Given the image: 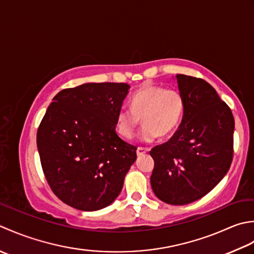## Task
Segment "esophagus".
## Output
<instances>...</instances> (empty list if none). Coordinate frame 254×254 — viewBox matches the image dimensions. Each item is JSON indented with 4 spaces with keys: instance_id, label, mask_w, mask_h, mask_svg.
I'll list each match as a JSON object with an SVG mask.
<instances>
[{
    "instance_id": "obj_1",
    "label": "esophagus",
    "mask_w": 254,
    "mask_h": 254,
    "mask_svg": "<svg viewBox=\"0 0 254 254\" xmlns=\"http://www.w3.org/2000/svg\"><path fill=\"white\" fill-rule=\"evenodd\" d=\"M147 152H148V149L140 148V147H139V148L137 149V156H138V157H140V156H142V154L147 153Z\"/></svg>"
}]
</instances>
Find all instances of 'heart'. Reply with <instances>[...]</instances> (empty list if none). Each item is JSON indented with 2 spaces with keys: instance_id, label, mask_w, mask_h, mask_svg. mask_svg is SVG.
Instances as JSON below:
<instances>
[{
  "instance_id": "1",
  "label": "heart",
  "mask_w": 254,
  "mask_h": 254,
  "mask_svg": "<svg viewBox=\"0 0 254 254\" xmlns=\"http://www.w3.org/2000/svg\"><path fill=\"white\" fill-rule=\"evenodd\" d=\"M185 102L177 90H165L146 85L131 97L130 108L123 106L117 112L116 128L125 139H131L142 122V141L151 142L160 136L170 137L180 126L184 115Z\"/></svg>"
}]
</instances>
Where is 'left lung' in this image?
<instances>
[{"mask_svg": "<svg viewBox=\"0 0 254 254\" xmlns=\"http://www.w3.org/2000/svg\"><path fill=\"white\" fill-rule=\"evenodd\" d=\"M175 79L184 115L174 136L150 151L154 161L150 182L160 200L186 205L209 193L229 171L235 120L206 81L184 74Z\"/></svg>", "mask_w": 254, "mask_h": 254, "instance_id": "1", "label": "left lung"}]
</instances>
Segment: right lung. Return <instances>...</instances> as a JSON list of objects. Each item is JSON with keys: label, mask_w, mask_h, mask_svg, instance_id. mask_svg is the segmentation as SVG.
Listing matches in <instances>:
<instances>
[{"label": "right lung", "mask_w": 254, "mask_h": 254, "mask_svg": "<svg viewBox=\"0 0 254 254\" xmlns=\"http://www.w3.org/2000/svg\"><path fill=\"white\" fill-rule=\"evenodd\" d=\"M130 86L85 83L53 98L37 131L45 177L58 197L75 209L94 211L121 194L137 148L115 131L117 112Z\"/></svg>", "instance_id": "right-lung-1"}]
</instances>
